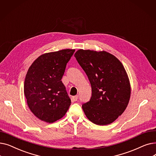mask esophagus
I'll list each match as a JSON object with an SVG mask.
<instances>
[{
    "label": "esophagus",
    "mask_w": 156,
    "mask_h": 156,
    "mask_svg": "<svg viewBox=\"0 0 156 156\" xmlns=\"http://www.w3.org/2000/svg\"><path fill=\"white\" fill-rule=\"evenodd\" d=\"M78 99V95L73 97V99L74 101H77Z\"/></svg>",
    "instance_id": "obj_1"
}]
</instances>
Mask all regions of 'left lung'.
<instances>
[{"label":"left lung","instance_id":"left-lung-1","mask_svg":"<svg viewBox=\"0 0 156 156\" xmlns=\"http://www.w3.org/2000/svg\"><path fill=\"white\" fill-rule=\"evenodd\" d=\"M75 57L92 87V97L82 105L87 118L98 125H109L125 111L131 95L128 74L121 61L102 51L79 49Z\"/></svg>","mask_w":156,"mask_h":156}]
</instances>
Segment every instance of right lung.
<instances>
[{"instance_id": "add662e5", "label": "right lung", "mask_w": 156, "mask_h": 156, "mask_svg": "<svg viewBox=\"0 0 156 156\" xmlns=\"http://www.w3.org/2000/svg\"><path fill=\"white\" fill-rule=\"evenodd\" d=\"M75 49H62L40 55L30 66L24 83L28 108L43 121L52 123L61 119L71 99L61 79Z\"/></svg>"}]
</instances>
